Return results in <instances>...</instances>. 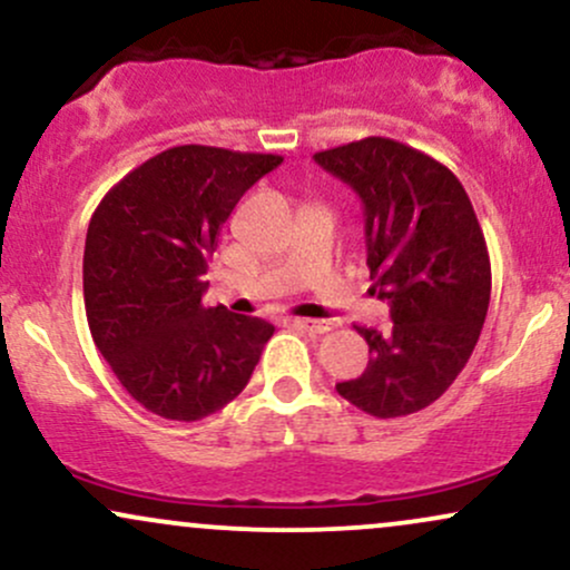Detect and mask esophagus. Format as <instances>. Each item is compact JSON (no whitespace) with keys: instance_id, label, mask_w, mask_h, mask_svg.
<instances>
[{"instance_id":"obj_1","label":"esophagus","mask_w":570,"mask_h":570,"mask_svg":"<svg viewBox=\"0 0 570 570\" xmlns=\"http://www.w3.org/2000/svg\"><path fill=\"white\" fill-rule=\"evenodd\" d=\"M294 326L311 332V335H324L332 330V322H316V318H294Z\"/></svg>"}]
</instances>
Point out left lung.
Wrapping results in <instances>:
<instances>
[{"label": "left lung", "mask_w": 570, "mask_h": 570, "mask_svg": "<svg viewBox=\"0 0 570 570\" xmlns=\"http://www.w3.org/2000/svg\"><path fill=\"white\" fill-rule=\"evenodd\" d=\"M313 160L362 198L370 292L394 322L356 326L370 364L337 394L375 417L429 407L466 367L488 316L490 257L472 200L450 168L383 136Z\"/></svg>", "instance_id": "obj_1"}]
</instances>
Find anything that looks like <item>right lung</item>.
Here are the masks:
<instances>
[{
  "label": "right lung",
  "mask_w": 570,
  "mask_h": 570,
  "mask_svg": "<svg viewBox=\"0 0 570 570\" xmlns=\"http://www.w3.org/2000/svg\"><path fill=\"white\" fill-rule=\"evenodd\" d=\"M284 158L185 144L155 155L104 195L90 217L82 292L90 335L141 407L200 421L233 402L273 324L206 307L219 230L235 203Z\"/></svg>",
  "instance_id": "1"
}]
</instances>
